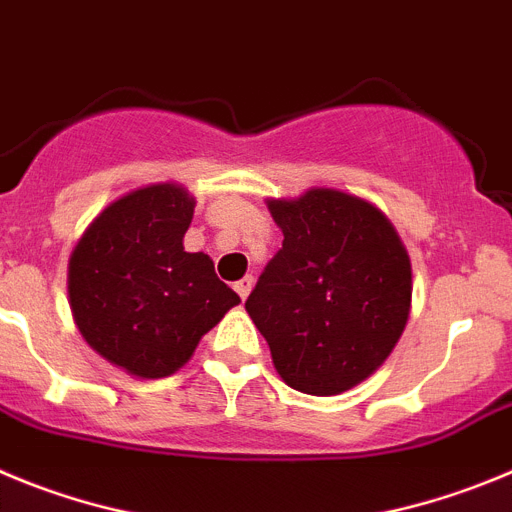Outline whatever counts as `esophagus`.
I'll list each match as a JSON object with an SVG mask.
<instances>
[{"label": "esophagus", "instance_id": "34e87169", "mask_svg": "<svg viewBox=\"0 0 512 512\" xmlns=\"http://www.w3.org/2000/svg\"><path fill=\"white\" fill-rule=\"evenodd\" d=\"M252 285H255V278H252V275H245V278L234 283V290H237V296L242 298V301H245V298L250 296Z\"/></svg>", "mask_w": 512, "mask_h": 512}]
</instances>
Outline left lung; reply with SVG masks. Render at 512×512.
Wrapping results in <instances>:
<instances>
[{"mask_svg": "<svg viewBox=\"0 0 512 512\" xmlns=\"http://www.w3.org/2000/svg\"><path fill=\"white\" fill-rule=\"evenodd\" d=\"M283 247L245 308L293 390L339 395L388 359L411 311V260L372 204L331 188L270 201Z\"/></svg>", "mask_w": 512, "mask_h": 512, "instance_id": "obj_1", "label": "left lung"}]
</instances>
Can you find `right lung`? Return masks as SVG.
I'll use <instances>...</instances> for the list:
<instances>
[{
	"label": "right lung",
	"mask_w": 512,
	"mask_h": 512,
	"mask_svg": "<svg viewBox=\"0 0 512 512\" xmlns=\"http://www.w3.org/2000/svg\"><path fill=\"white\" fill-rule=\"evenodd\" d=\"M191 219L193 199L183 188H140L101 211L71 255L78 331L130 375H173L239 303L209 255L183 250Z\"/></svg>",
	"instance_id": "1"
}]
</instances>
